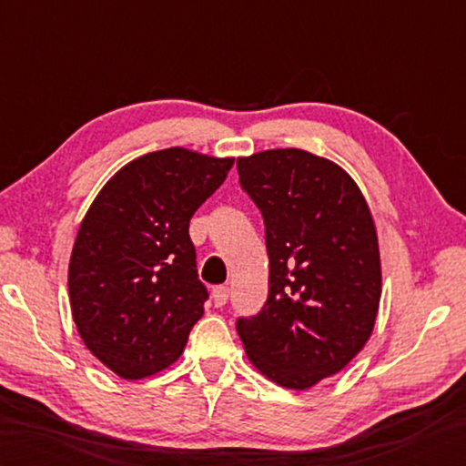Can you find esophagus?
Instances as JSON below:
<instances>
[{
    "label": "esophagus",
    "mask_w": 466,
    "mask_h": 466,
    "mask_svg": "<svg viewBox=\"0 0 466 466\" xmlns=\"http://www.w3.org/2000/svg\"><path fill=\"white\" fill-rule=\"evenodd\" d=\"M228 296H230V290H228V286H216V289L212 290V300H214V306H224L228 302Z\"/></svg>",
    "instance_id": "esophagus-1"
}]
</instances>
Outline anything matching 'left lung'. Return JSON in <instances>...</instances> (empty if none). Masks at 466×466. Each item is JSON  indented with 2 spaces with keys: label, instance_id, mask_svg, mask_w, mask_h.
I'll return each instance as SVG.
<instances>
[{
  "label": "left lung",
  "instance_id": "8db88e82",
  "mask_svg": "<svg viewBox=\"0 0 466 466\" xmlns=\"http://www.w3.org/2000/svg\"><path fill=\"white\" fill-rule=\"evenodd\" d=\"M242 190L264 218L268 299L236 320L252 364L304 390L349 364L380 302V254L369 206L340 166L286 147L238 157Z\"/></svg>",
  "mask_w": 466,
  "mask_h": 466
}]
</instances>
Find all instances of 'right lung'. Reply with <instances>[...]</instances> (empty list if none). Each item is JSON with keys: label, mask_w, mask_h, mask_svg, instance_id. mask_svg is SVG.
Here are the masks:
<instances>
[{"label": "right lung", "mask_w": 466, "mask_h": 466, "mask_svg": "<svg viewBox=\"0 0 466 466\" xmlns=\"http://www.w3.org/2000/svg\"><path fill=\"white\" fill-rule=\"evenodd\" d=\"M232 164L184 147L146 154L102 187L82 220L67 272L74 322L122 379L167 369L202 319L208 290L187 228Z\"/></svg>", "instance_id": "right-lung-1"}]
</instances>
